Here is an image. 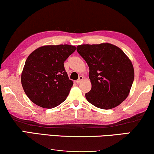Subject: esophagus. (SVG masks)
<instances>
[{
  "label": "esophagus",
  "instance_id": "1",
  "mask_svg": "<svg viewBox=\"0 0 154 154\" xmlns=\"http://www.w3.org/2000/svg\"><path fill=\"white\" fill-rule=\"evenodd\" d=\"M83 75H80L79 78V79H78L77 81H76V83H80L82 81H83Z\"/></svg>",
  "mask_w": 154,
  "mask_h": 154
}]
</instances>
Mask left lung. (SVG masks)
<instances>
[{"mask_svg": "<svg viewBox=\"0 0 154 154\" xmlns=\"http://www.w3.org/2000/svg\"><path fill=\"white\" fill-rule=\"evenodd\" d=\"M76 50L90 69L92 88L85 94L88 102L102 109L121 104L128 97L134 78L130 59L110 43L81 45Z\"/></svg>", "mask_w": 154, "mask_h": 154, "instance_id": "8db88e82", "label": "left lung"}]
</instances>
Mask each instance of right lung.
I'll list each match as a JSON object with an SVG mask.
<instances>
[{"mask_svg":"<svg viewBox=\"0 0 154 154\" xmlns=\"http://www.w3.org/2000/svg\"><path fill=\"white\" fill-rule=\"evenodd\" d=\"M75 49L70 45H45L29 54L21 81L31 102L52 109L66 100L73 83L69 79L64 63Z\"/></svg>","mask_w":154,"mask_h":154,"instance_id":"1","label":"right lung"}]
</instances>
